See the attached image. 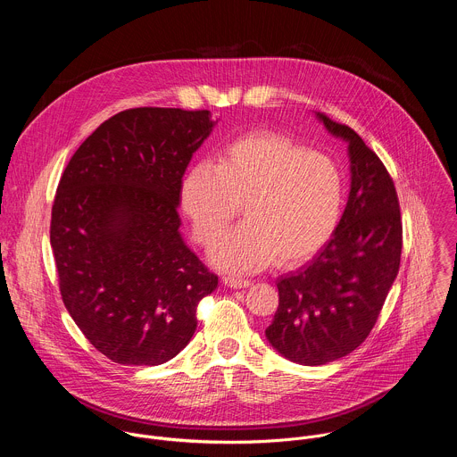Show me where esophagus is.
<instances>
[{
	"label": "esophagus",
	"mask_w": 457,
	"mask_h": 457,
	"mask_svg": "<svg viewBox=\"0 0 457 457\" xmlns=\"http://www.w3.org/2000/svg\"><path fill=\"white\" fill-rule=\"evenodd\" d=\"M222 282L228 286V287H233V289H240V287H247L251 282L249 280H244V278H238V277H222Z\"/></svg>",
	"instance_id": "34e87169"
}]
</instances>
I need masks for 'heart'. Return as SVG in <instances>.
<instances>
[{
  "instance_id": "heart-1",
  "label": "heart",
  "mask_w": 457,
  "mask_h": 457,
  "mask_svg": "<svg viewBox=\"0 0 457 457\" xmlns=\"http://www.w3.org/2000/svg\"><path fill=\"white\" fill-rule=\"evenodd\" d=\"M345 199L338 164L278 134L231 143L217 164L199 162L184 177L180 204L193 237L210 247L243 206L246 222L212 251L213 264L247 273L273 260L295 266L333 237Z\"/></svg>"
}]
</instances>
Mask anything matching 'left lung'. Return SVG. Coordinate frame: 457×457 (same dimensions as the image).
<instances>
[{"label":"left lung","mask_w":457,"mask_h":457,"mask_svg":"<svg viewBox=\"0 0 457 457\" xmlns=\"http://www.w3.org/2000/svg\"><path fill=\"white\" fill-rule=\"evenodd\" d=\"M349 143L351 193L333 238L296 273L278 278L266 337L287 360L323 365L360 347L379 316L402 260L403 226L393 177L347 124L318 113Z\"/></svg>","instance_id":"obj_1"}]
</instances>
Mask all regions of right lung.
<instances>
[{
  "label": "right lung",
  "mask_w": 457,
  "mask_h": 457,
  "mask_svg": "<svg viewBox=\"0 0 457 457\" xmlns=\"http://www.w3.org/2000/svg\"><path fill=\"white\" fill-rule=\"evenodd\" d=\"M210 110L143 106L106 119L72 155L50 220L64 307L119 365H161L197 329L219 286L179 233L182 175Z\"/></svg>",
  "instance_id": "obj_1"
}]
</instances>
